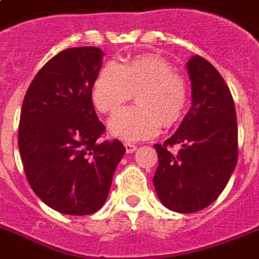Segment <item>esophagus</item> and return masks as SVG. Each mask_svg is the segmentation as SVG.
Returning a JSON list of instances; mask_svg holds the SVG:
<instances>
[{
    "mask_svg": "<svg viewBox=\"0 0 259 259\" xmlns=\"http://www.w3.org/2000/svg\"><path fill=\"white\" fill-rule=\"evenodd\" d=\"M123 145H125V148H126V152H127V153H133V152L136 151V149H137V145H136V144H132V143H125V144H123Z\"/></svg>",
    "mask_w": 259,
    "mask_h": 259,
    "instance_id": "34e87169",
    "label": "esophagus"
}]
</instances>
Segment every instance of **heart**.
Listing matches in <instances>:
<instances>
[{
	"instance_id": "1",
	"label": "heart",
	"mask_w": 259,
	"mask_h": 259,
	"mask_svg": "<svg viewBox=\"0 0 259 259\" xmlns=\"http://www.w3.org/2000/svg\"><path fill=\"white\" fill-rule=\"evenodd\" d=\"M136 94V107L122 110L108 123L122 140L137 141L159 133L161 123L174 126L182 119L189 87L172 66L157 55H140L118 65L107 62L95 77L91 98L103 114H114Z\"/></svg>"
}]
</instances>
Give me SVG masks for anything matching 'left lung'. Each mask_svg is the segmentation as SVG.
I'll return each instance as SVG.
<instances>
[{
  "instance_id": "left-lung-1",
  "label": "left lung",
  "mask_w": 259,
  "mask_h": 259,
  "mask_svg": "<svg viewBox=\"0 0 259 259\" xmlns=\"http://www.w3.org/2000/svg\"><path fill=\"white\" fill-rule=\"evenodd\" d=\"M186 66L191 107L177 132L163 145H155L159 165L153 186L161 204L178 213L198 212L216 201L238 161V125L230 88L200 55L191 57Z\"/></svg>"
}]
</instances>
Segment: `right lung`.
Here are the masks:
<instances>
[{"mask_svg":"<svg viewBox=\"0 0 259 259\" xmlns=\"http://www.w3.org/2000/svg\"><path fill=\"white\" fill-rule=\"evenodd\" d=\"M98 47H73L43 66L24 96L19 151L31 189L54 210L92 214L107 200L125 155L121 141H100L106 130L91 91L102 68Z\"/></svg>","mask_w":259,"mask_h":259,"instance_id":"obj_1","label":"right lung"}]
</instances>
